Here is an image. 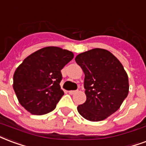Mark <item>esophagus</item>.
<instances>
[{"label":"esophagus","mask_w":146,"mask_h":146,"mask_svg":"<svg viewBox=\"0 0 146 146\" xmlns=\"http://www.w3.org/2000/svg\"><path fill=\"white\" fill-rule=\"evenodd\" d=\"M77 92V90H70L69 91V94H76Z\"/></svg>","instance_id":"obj_1"}]
</instances>
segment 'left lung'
<instances>
[{"label":"left lung","instance_id":"obj_1","mask_svg":"<svg viewBox=\"0 0 146 146\" xmlns=\"http://www.w3.org/2000/svg\"><path fill=\"white\" fill-rule=\"evenodd\" d=\"M76 63L85 74L87 100L77 107L82 117L91 121H102L114 114L127 98L128 77L122 64L103 48L79 54Z\"/></svg>","mask_w":146,"mask_h":146}]
</instances>
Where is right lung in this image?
<instances>
[{
    "label": "right lung",
    "instance_id": "1",
    "mask_svg": "<svg viewBox=\"0 0 146 146\" xmlns=\"http://www.w3.org/2000/svg\"><path fill=\"white\" fill-rule=\"evenodd\" d=\"M73 58L72 52L49 46L24 59L13 77V88L21 106L36 115L53 111L64 94L59 85L61 70Z\"/></svg>",
    "mask_w": 146,
    "mask_h": 146
}]
</instances>
